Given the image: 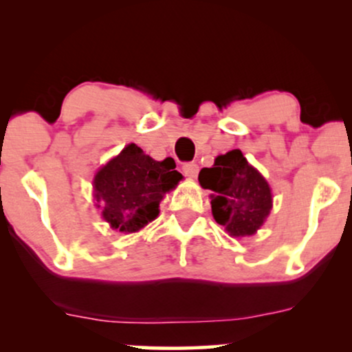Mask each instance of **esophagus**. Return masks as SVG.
I'll list each match as a JSON object with an SVG mask.
<instances>
[{"mask_svg": "<svg viewBox=\"0 0 352 352\" xmlns=\"http://www.w3.org/2000/svg\"><path fill=\"white\" fill-rule=\"evenodd\" d=\"M182 170H184V173L187 177H197V173H199V165H197L195 162H187L182 165Z\"/></svg>", "mask_w": 352, "mask_h": 352, "instance_id": "obj_1", "label": "esophagus"}]
</instances>
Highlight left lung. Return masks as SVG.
I'll list each match as a JSON object with an SVG mask.
<instances>
[{
  "label": "left lung",
  "mask_w": 352,
  "mask_h": 352,
  "mask_svg": "<svg viewBox=\"0 0 352 352\" xmlns=\"http://www.w3.org/2000/svg\"><path fill=\"white\" fill-rule=\"evenodd\" d=\"M200 185L212 190V213L232 236H250L263 225L272 210V190L238 148L218 155L201 168Z\"/></svg>",
  "instance_id": "obj_1"
}]
</instances>
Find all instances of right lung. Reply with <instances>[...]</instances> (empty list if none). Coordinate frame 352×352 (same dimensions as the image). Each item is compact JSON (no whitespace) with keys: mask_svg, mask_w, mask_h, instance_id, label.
Instances as JSON below:
<instances>
[{"mask_svg":"<svg viewBox=\"0 0 352 352\" xmlns=\"http://www.w3.org/2000/svg\"><path fill=\"white\" fill-rule=\"evenodd\" d=\"M179 180L182 173L175 170L173 159L157 162L131 144L98 172L94 199L112 228L132 233L159 215L164 195Z\"/></svg>","mask_w":352,"mask_h":352,"instance_id":"obj_1","label":"right lung"}]
</instances>
